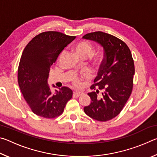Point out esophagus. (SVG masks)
<instances>
[{"instance_id":"obj_1","label":"esophagus","mask_w":157,"mask_h":157,"mask_svg":"<svg viewBox=\"0 0 157 157\" xmlns=\"http://www.w3.org/2000/svg\"><path fill=\"white\" fill-rule=\"evenodd\" d=\"M73 94L75 97H79V96H80L81 95L83 94V93L81 92V91H75V92H74Z\"/></svg>"}]
</instances>
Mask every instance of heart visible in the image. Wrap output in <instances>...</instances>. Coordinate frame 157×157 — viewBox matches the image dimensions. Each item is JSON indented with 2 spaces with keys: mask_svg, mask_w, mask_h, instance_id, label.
Returning a JSON list of instances; mask_svg holds the SVG:
<instances>
[{
  "mask_svg": "<svg viewBox=\"0 0 157 157\" xmlns=\"http://www.w3.org/2000/svg\"><path fill=\"white\" fill-rule=\"evenodd\" d=\"M75 51L80 57L83 58V59H87V58L90 57L92 55L93 52H94V48H93L92 45L90 44L89 42L81 41L79 42V44H77V46H75ZM64 53L65 50H63V51L61 52L59 57H62ZM96 56L98 59H100V58H102L103 56L102 52H98L96 55ZM82 78H81V77L74 75L72 77V78L71 79V80L74 86L79 87L82 85Z\"/></svg>",
  "mask_w": 157,
  "mask_h": 157,
  "instance_id": "1",
  "label": "heart"
}]
</instances>
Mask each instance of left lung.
<instances>
[{
    "mask_svg": "<svg viewBox=\"0 0 157 157\" xmlns=\"http://www.w3.org/2000/svg\"><path fill=\"white\" fill-rule=\"evenodd\" d=\"M82 38L97 42L104 50V59L91 86L95 91L88 94L91 102L84 111L94 120L108 121L121 113L132 94L134 59L127 44L111 34L98 31ZM99 90L101 97L98 96Z\"/></svg>",
    "mask_w": 157,
    "mask_h": 157,
    "instance_id": "1",
    "label": "left lung"
}]
</instances>
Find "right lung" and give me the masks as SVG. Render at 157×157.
<instances>
[{
	"label": "right lung",
	"mask_w": 157,
	"mask_h": 157,
	"mask_svg": "<svg viewBox=\"0 0 157 157\" xmlns=\"http://www.w3.org/2000/svg\"><path fill=\"white\" fill-rule=\"evenodd\" d=\"M75 37L56 31L44 32L34 36L23 50L18 68V82L26 102L37 116L56 118L72 98V90L66 86L52 93L48 78L53 63Z\"/></svg>",
	"instance_id": "add662e5"
}]
</instances>
